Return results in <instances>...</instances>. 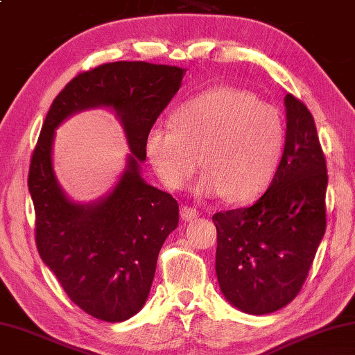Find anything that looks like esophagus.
<instances>
[{
    "instance_id": "obj_1",
    "label": "esophagus",
    "mask_w": 355,
    "mask_h": 355,
    "mask_svg": "<svg viewBox=\"0 0 355 355\" xmlns=\"http://www.w3.org/2000/svg\"><path fill=\"white\" fill-rule=\"evenodd\" d=\"M180 216H182L184 222H192L198 217V211L196 208H191V206H183V208L180 209Z\"/></svg>"
}]
</instances>
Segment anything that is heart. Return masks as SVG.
Listing matches in <instances>:
<instances>
[{"label": "heart", "instance_id": "heart-1", "mask_svg": "<svg viewBox=\"0 0 355 355\" xmlns=\"http://www.w3.org/2000/svg\"><path fill=\"white\" fill-rule=\"evenodd\" d=\"M175 122H157L144 138L146 157L167 188H184L203 161L197 194L243 202L259 196L278 171L284 119L247 89L200 93L177 108Z\"/></svg>", "mask_w": 355, "mask_h": 355}]
</instances>
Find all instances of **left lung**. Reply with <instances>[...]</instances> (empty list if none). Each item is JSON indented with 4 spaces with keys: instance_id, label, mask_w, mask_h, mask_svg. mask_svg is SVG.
Wrapping results in <instances>:
<instances>
[{
    "instance_id": "obj_1",
    "label": "left lung",
    "mask_w": 355,
    "mask_h": 355,
    "mask_svg": "<svg viewBox=\"0 0 355 355\" xmlns=\"http://www.w3.org/2000/svg\"><path fill=\"white\" fill-rule=\"evenodd\" d=\"M284 105V153L268 189L212 216L218 286L250 315L279 311L300 293L326 230L327 171L313 116L288 93Z\"/></svg>"
}]
</instances>
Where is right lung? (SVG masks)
<instances>
[{"instance_id": "add662e5", "label": "right lung", "mask_w": 355, "mask_h": 355, "mask_svg": "<svg viewBox=\"0 0 355 355\" xmlns=\"http://www.w3.org/2000/svg\"><path fill=\"white\" fill-rule=\"evenodd\" d=\"M186 69L147 62L105 63L74 77L54 99L32 153L28 188L35 209L38 254L74 304L119 323L149 298L158 253L178 227V203L141 177L144 138L182 87ZM110 107L131 153L105 196L69 199L55 177V130L69 115Z\"/></svg>"}]
</instances>
